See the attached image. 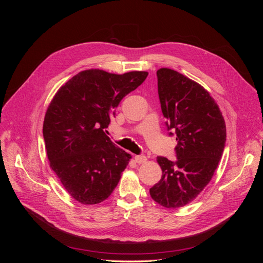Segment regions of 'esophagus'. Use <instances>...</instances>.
<instances>
[{"label": "esophagus", "mask_w": 263, "mask_h": 263, "mask_svg": "<svg viewBox=\"0 0 263 263\" xmlns=\"http://www.w3.org/2000/svg\"><path fill=\"white\" fill-rule=\"evenodd\" d=\"M135 161L137 163H145L147 161L146 156H135Z\"/></svg>", "instance_id": "obj_1"}]
</instances>
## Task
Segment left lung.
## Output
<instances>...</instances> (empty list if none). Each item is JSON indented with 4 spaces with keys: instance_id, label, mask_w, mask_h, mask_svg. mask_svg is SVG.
I'll use <instances>...</instances> for the list:
<instances>
[{
    "instance_id": "left-lung-1",
    "label": "left lung",
    "mask_w": 263,
    "mask_h": 263,
    "mask_svg": "<svg viewBox=\"0 0 263 263\" xmlns=\"http://www.w3.org/2000/svg\"><path fill=\"white\" fill-rule=\"evenodd\" d=\"M157 77L162 114L177 135L178 160L157 158L162 177L149 192L163 208L179 209L195 200L212 180L225 148L226 124L201 84L169 68L159 69Z\"/></svg>"
}]
</instances>
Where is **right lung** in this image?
<instances>
[{"instance_id":"add662e5","label":"right lung","mask_w":263,"mask_h":263,"mask_svg":"<svg viewBox=\"0 0 263 263\" xmlns=\"http://www.w3.org/2000/svg\"><path fill=\"white\" fill-rule=\"evenodd\" d=\"M147 76L146 71L83 70L51 100L43 126L47 157L62 186L79 203L105 201L121 180L132 156L116 147L104 128L119 102Z\"/></svg>"}]
</instances>
